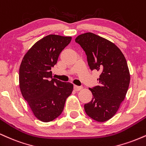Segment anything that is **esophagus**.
Returning <instances> with one entry per match:
<instances>
[{"mask_svg":"<svg viewBox=\"0 0 146 146\" xmlns=\"http://www.w3.org/2000/svg\"><path fill=\"white\" fill-rule=\"evenodd\" d=\"M74 89L75 91H80L83 89V87L81 86H77V85H74Z\"/></svg>","mask_w":146,"mask_h":146,"instance_id":"34e87169","label":"esophagus"}]
</instances>
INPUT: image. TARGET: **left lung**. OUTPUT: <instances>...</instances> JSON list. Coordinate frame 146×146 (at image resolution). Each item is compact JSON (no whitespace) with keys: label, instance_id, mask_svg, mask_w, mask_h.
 Returning a JSON list of instances; mask_svg holds the SVG:
<instances>
[{"label":"left lung","instance_id":"left-lung-1","mask_svg":"<svg viewBox=\"0 0 146 146\" xmlns=\"http://www.w3.org/2000/svg\"><path fill=\"white\" fill-rule=\"evenodd\" d=\"M75 42L85 52L90 69L101 73L98 85L90 88L93 98L84 109L91 118L104 122L117 113L127 93L131 75L126 58L114 43L92 33L78 35Z\"/></svg>","mask_w":146,"mask_h":146}]
</instances>
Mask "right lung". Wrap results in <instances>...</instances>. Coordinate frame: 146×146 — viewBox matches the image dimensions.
Here are the masks:
<instances>
[{"label":"right lung","instance_id":"right-lung-1","mask_svg":"<svg viewBox=\"0 0 146 146\" xmlns=\"http://www.w3.org/2000/svg\"><path fill=\"white\" fill-rule=\"evenodd\" d=\"M71 37L49 35L39 39L27 51L19 70L22 96L39 120L49 122L61 114L73 85L54 78L51 68Z\"/></svg>","mask_w":146,"mask_h":146}]
</instances>
